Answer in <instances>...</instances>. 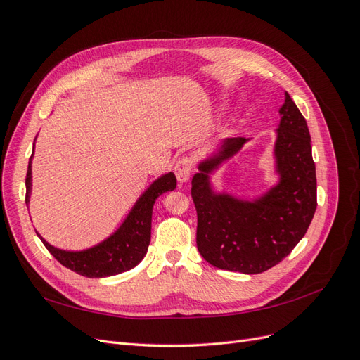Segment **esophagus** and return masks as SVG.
Wrapping results in <instances>:
<instances>
[{"mask_svg":"<svg viewBox=\"0 0 360 360\" xmlns=\"http://www.w3.org/2000/svg\"><path fill=\"white\" fill-rule=\"evenodd\" d=\"M193 168V162L191 158H180L174 167V172H176V177L179 180V183H186L191 177V172Z\"/></svg>","mask_w":360,"mask_h":360,"instance_id":"obj_1","label":"esophagus"}]
</instances>
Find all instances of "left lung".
<instances>
[{
  "label": "left lung",
  "mask_w": 360,
  "mask_h": 360,
  "mask_svg": "<svg viewBox=\"0 0 360 360\" xmlns=\"http://www.w3.org/2000/svg\"><path fill=\"white\" fill-rule=\"evenodd\" d=\"M275 162L279 181L254 201L212 189L210 174L233 158L246 138H226L202 160L192 179L197 246L202 258L224 270L255 275L281 263L308 231L317 209V177L307 120L285 93L279 110Z\"/></svg>",
  "instance_id": "left-lung-1"
}]
</instances>
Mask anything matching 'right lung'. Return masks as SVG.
Instances as JSON below:
<instances>
[{
    "label": "right lung",
    "mask_w": 360,
    "mask_h": 360,
    "mask_svg": "<svg viewBox=\"0 0 360 360\" xmlns=\"http://www.w3.org/2000/svg\"><path fill=\"white\" fill-rule=\"evenodd\" d=\"M31 159L32 155L28 162L25 179L27 204L30 202L31 193ZM176 186L177 180L172 172L155 180L141 195L118 230L93 248L85 250H63L49 245L40 234L39 237L57 261L78 275L86 278H105L123 274V271L135 267L146 257L151 237V213H153L155 201L162 193L174 191Z\"/></svg>",
    "instance_id": "right-lung-1"
}]
</instances>
